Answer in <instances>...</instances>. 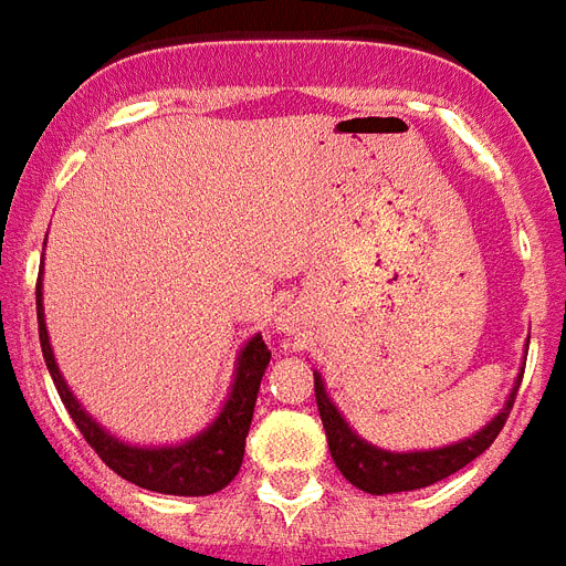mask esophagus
Listing matches in <instances>:
<instances>
[{"label":"esophagus","instance_id":"obj_1","mask_svg":"<svg viewBox=\"0 0 566 566\" xmlns=\"http://www.w3.org/2000/svg\"><path fill=\"white\" fill-rule=\"evenodd\" d=\"M280 327H283V329L292 327V318H289V315H280Z\"/></svg>","mask_w":566,"mask_h":566}]
</instances>
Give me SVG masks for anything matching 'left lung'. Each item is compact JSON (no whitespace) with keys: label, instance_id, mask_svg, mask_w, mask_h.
Here are the masks:
<instances>
[{"label":"left lung","instance_id":"1","mask_svg":"<svg viewBox=\"0 0 566 566\" xmlns=\"http://www.w3.org/2000/svg\"><path fill=\"white\" fill-rule=\"evenodd\" d=\"M517 388L520 386H514L505 409L482 432H476V436L462 441V444L444 447V450H429V453H386V450L365 444L359 436L350 432V427L342 420L336 406L329 403L318 374H315V403H318L321 423H324V432H327L329 455H333L336 468L342 470V476L350 485L359 488V491H368V494H397V491H415V488L436 485V482H441L450 473L473 462L476 455L485 453L488 447L494 444V438L500 436V429L505 427V420H509Z\"/></svg>","mask_w":566,"mask_h":566}]
</instances>
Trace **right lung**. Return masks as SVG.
<instances>
[{
    "label": "right lung",
    "instance_id": "obj_1",
    "mask_svg": "<svg viewBox=\"0 0 566 566\" xmlns=\"http://www.w3.org/2000/svg\"><path fill=\"white\" fill-rule=\"evenodd\" d=\"M38 327H40V347L43 359L54 379V388L61 395L63 406L81 429V436L98 453L104 464L116 470L122 479H128L134 485L157 491V494L175 496H207L230 485V479L239 473L242 455H245V438L254 418L256 391L260 379L265 374V365L271 359V350L265 347L262 336H254L239 356V370L233 391H230L228 406L221 409L219 420L207 432L187 441L180 447H163V450H137L111 438L81 409L78 400L63 382L61 370L54 365L52 345H49L46 324H43V304H40V283H38Z\"/></svg>",
    "mask_w": 566,
    "mask_h": 566
}]
</instances>
